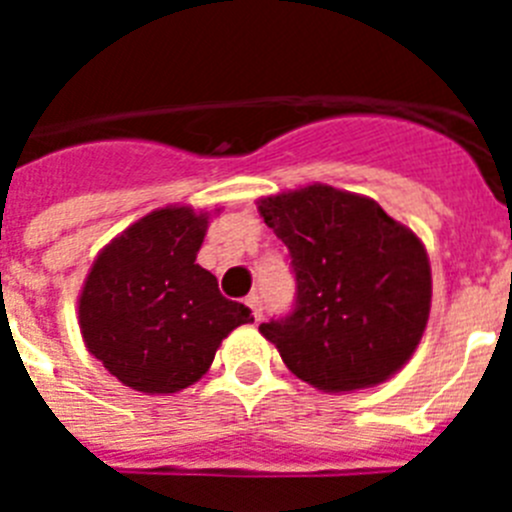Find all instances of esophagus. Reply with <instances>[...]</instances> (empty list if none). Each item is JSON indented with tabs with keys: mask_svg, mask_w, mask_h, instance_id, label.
<instances>
[{
	"mask_svg": "<svg viewBox=\"0 0 512 512\" xmlns=\"http://www.w3.org/2000/svg\"><path fill=\"white\" fill-rule=\"evenodd\" d=\"M246 305L251 307V315H253V320H256V323H259V320L264 318V305H261V297H259V295H248Z\"/></svg>",
	"mask_w": 512,
	"mask_h": 512,
	"instance_id": "obj_1",
	"label": "esophagus"
}]
</instances>
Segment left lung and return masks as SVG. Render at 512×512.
I'll use <instances>...</instances> for the list:
<instances>
[{
	"mask_svg": "<svg viewBox=\"0 0 512 512\" xmlns=\"http://www.w3.org/2000/svg\"><path fill=\"white\" fill-rule=\"evenodd\" d=\"M289 251L295 310L261 323L287 369L323 392L387 382L415 354L431 315L423 241L372 197L307 184L259 200Z\"/></svg>",
	"mask_w": 512,
	"mask_h": 512,
	"instance_id": "1",
	"label": "left lung"
}]
</instances>
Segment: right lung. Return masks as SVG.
Here are the masks:
<instances>
[{
	"label": "right lung",
	"instance_id": "1",
	"mask_svg": "<svg viewBox=\"0 0 512 512\" xmlns=\"http://www.w3.org/2000/svg\"><path fill=\"white\" fill-rule=\"evenodd\" d=\"M207 225L210 212L158 207L112 238L84 279L81 336L130 390L182 392L200 382L230 330L253 323L251 310L225 300L197 264Z\"/></svg>",
	"mask_w": 512,
	"mask_h": 512
}]
</instances>
